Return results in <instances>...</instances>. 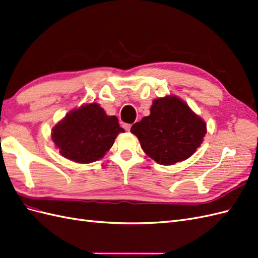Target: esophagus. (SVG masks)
Returning a JSON list of instances; mask_svg holds the SVG:
<instances>
[{"mask_svg":"<svg viewBox=\"0 0 258 258\" xmlns=\"http://www.w3.org/2000/svg\"><path fill=\"white\" fill-rule=\"evenodd\" d=\"M122 127H123V129H124L125 131H130V129H131V124H129V123H123V124H122Z\"/></svg>","mask_w":258,"mask_h":258,"instance_id":"1","label":"esophagus"}]
</instances>
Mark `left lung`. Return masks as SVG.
Returning a JSON list of instances; mask_svg holds the SVG:
<instances>
[{
    "label": "left lung",
    "mask_w": 258,
    "mask_h": 258,
    "mask_svg": "<svg viewBox=\"0 0 258 258\" xmlns=\"http://www.w3.org/2000/svg\"><path fill=\"white\" fill-rule=\"evenodd\" d=\"M142 150L162 165L191 156L204 141L207 124L184 100L169 95L154 99L150 115L131 127Z\"/></svg>",
    "instance_id": "8db88e82"
}]
</instances>
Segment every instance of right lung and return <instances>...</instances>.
I'll return each mask as SVG.
<instances>
[{"mask_svg": "<svg viewBox=\"0 0 258 258\" xmlns=\"http://www.w3.org/2000/svg\"><path fill=\"white\" fill-rule=\"evenodd\" d=\"M123 131L116 116L92 103L67 114L52 128L51 139L66 159L87 164L102 159Z\"/></svg>", "mask_w": 258, "mask_h": 258, "instance_id": "right-lung-1", "label": "right lung"}]
</instances>
